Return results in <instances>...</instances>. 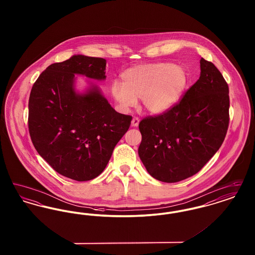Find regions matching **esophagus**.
<instances>
[{"mask_svg": "<svg viewBox=\"0 0 255 255\" xmlns=\"http://www.w3.org/2000/svg\"><path fill=\"white\" fill-rule=\"evenodd\" d=\"M138 123H139V119L138 118H133V120H132V122H131V125L133 126V127H137L138 126Z\"/></svg>", "mask_w": 255, "mask_h": 255, "instance_id": "obj_1", "label": "esophagus"}]
</instances>
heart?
<instances>
[{
	"instance_id": "1",
	"label": "heart",
	"mask_w": 255,
	"mask_h": 255,
	"mask_svg": "<svg viewBox=\"0 0 255 255\" xmlns=\"http://www.w3.org/2000/svg\"><path fill=\"white\" fill-rule=\"evenodd\" d=\"M122 82L111 84V94L120 109L128 111L142 99L151 114L170 109L181 97L187 76L182 67L170 63L137 65L122 73Z\"/></svg>"
}]
</instances>
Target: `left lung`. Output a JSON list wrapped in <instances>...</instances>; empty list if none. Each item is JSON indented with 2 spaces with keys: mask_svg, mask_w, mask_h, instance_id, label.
Segmentation results:
<instances>
[{
  "mask_svg": "<svg viewBox=\"0 0 255 255\" xmlns=\"http://www.w3.org/2000/svg\"><path fill=\"white\" fill-rule=\"evenodd\" d=\"M201 74L180 102L138 124V156L156 180L177 182L198 173L222 145L230 123L229 85L213 63L201 58Z\"/></svg>",
  "mask_w": 255,
  "mask_h": 255,
  "instance_id": "8db88e82",
  "label": "left lung"
}]
</instances>
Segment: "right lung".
I'll list each match as a JSON object with an SVG mask.
<instances>
[{
	"mask_svg": "<svg viewBox=\"0 0 255 255\" xmlns=\"http://www.w3.org/2000/svg\"><path fill=\"white\" fill-rule=\"evenodd\" d=\"M106 60L73 55L49 66L32 86L28 131L38 154L57 173L85 182L99 176L132 117L114 109L96 85L85 94L74 88V75L104 80Z\"/></svg>",
	"mask_w": 255,
	"mask_h": 255,
	"instance_id": "1",
	"label": "right lung"
}]
</instances>
